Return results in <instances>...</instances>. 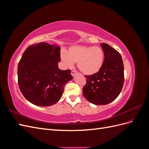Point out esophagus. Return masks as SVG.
Returning a JSON list of instances; mask_svg holds the SVG:
<instances>
[{
  "label": "esophagus",
  "instance_id": "esophagus-1",
  "mask_svg": "<svg viewBox=\"0 0 149 149\" xmlns=\"http://www.w3.org/2000/svg\"><path fill=\"white\" fill-rule=\"evenodd\" d=\"M76 73H77V71H75V70H72L71 71V75L73 76H74Z\"/></svg>",
  "mask_w": 149,
  "mask_h": 149
}]
</instances>
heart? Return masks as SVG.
<instances>
[{"label":"heart","instance_id":"b5f03b06","mask_svg":"<svg viewBox=\"0 0 149 149\" xmlns=\"http://www.w3.org/2000/svg\"><path fill=\"white\" fill-rule=\"evenodd\" d=\"M61 59L68 68L77 62L78 69L86 75H93L100 70L104 60V53L99 47L91 45H73L68 52L62 51Z\"/></svg>","mask_w":149,"mask_h":149}]
</instances>
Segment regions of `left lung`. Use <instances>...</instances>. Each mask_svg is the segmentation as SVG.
<instances>
[{
  "instance_id": "left-lung-1",
  "label": "left lung",
  "mask_w": 149,
  "mask_h": 149,
  "mask_svg": "<svg viewBox=\"0 0 149 149\" xmlns=\"http://www.w3.org/2000/svg\"><path fill=\"white\" fill-rule=\"evenodd\" d=\"M104 60L100 70L93 75H86V84L83 96L95 105H105L119 95L124 81V64L120 53L109 45L102 43Z\"/></svg>"
}]
</instances>
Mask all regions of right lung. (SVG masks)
I'll use <instances>...</instances> for the list:
<instances>
[{
  "label": "right lung",
  "mask_w": 149,
  "mask_h": 149,
  "mask_svg": "<svg viewBox=\"0 0 149 149\" xmlns=\"http://www.w3.org/2000/svg\"><path fill=\"white\" fill-rule=\"evenodd\" d=\"M60 47L41 42L26 49L18 65V84L26 100L38 106L59 101L65 85L73 78L71 70H61Z\"/></svg>",
  "instance_id": "add662e5"
}]
</instances>
